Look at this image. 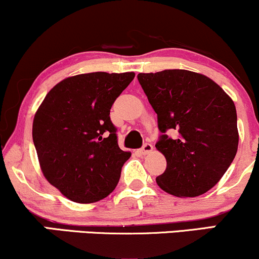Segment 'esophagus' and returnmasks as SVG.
Here are the masks:
<instances>
[{"instance_id":"esophagus-1","label":"esophagus","mask_w":259,"mask_h":259,"mask_svg":"<svg viewBox=\"0 0 259 259\" xmlns=\"http://www.w3.org/2000/svg\"><path fill=\"white\" fill-rule=\"evenodd\" d=\"M153 151V146L151 144H145L144 146L141 147V150H140V152H141L142 154H148L151 153Z\"/></svg>"}]
</instances>
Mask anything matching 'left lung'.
<instances>
[{"label": "left lung", "instance_id": "1", "mask_svg": "<svg viewBox=\"0 0 259 259\" xmlns=\"http://www.w3.org/2000/svg\"><path fill=\"white\" fill-rule=\"evenodd\" d=\"M139 82L157 113L156 148L167 159L157 185L177 197H196L222 179L237 152L236 108L208 76L184 69L140 73ZM167 130L177 138H168Z\"/></svg>", "mask_w": 259, "mask_h": 259}]
</instances>
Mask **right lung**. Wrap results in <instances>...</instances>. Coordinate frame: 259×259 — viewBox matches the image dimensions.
Wrapping results in <instances>:
<instances>
[{"instance_id": "right-lung-1", "label": "right lung", "mask_w": 259, "mask_h": 259, "mask_svg": "<svg viewBox=\"0 0 259 259\" xmlns=\"http://www.w3.org/2000/svg\"><path fill=\"white\" fill-rule=\"evenodd\" d=\"M135 73L69 76L46 95L32 121V141L44 177L76 203H94L117 186L132 153L118 146L112 105Z\"/></svg>"}]
</instances>
